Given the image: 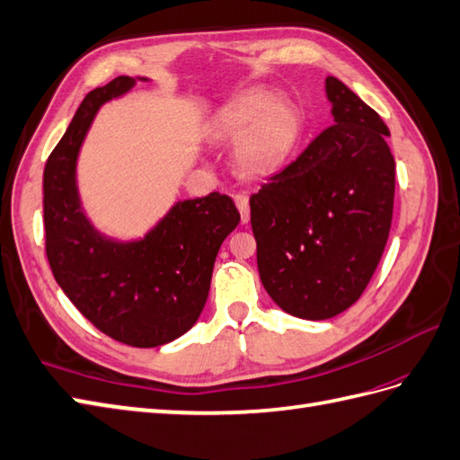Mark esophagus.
<instances>
[{
	"mask_svg": "<svg viewBox=\"0 0 460 460\" xmlns=\"http://www.w3.org/2000/svg\"><path fill=\"white\" fill-rule=\"evenodd\" d=\"M234 203H236L238 210H240V217H242V224H248L250 222V199L248 195H234Z\"/></svg>",
	"mask_w": 460,
	"mask_h": 460,
	"instance_id": "1",
	"label": "esophagus"
}]
</instances>
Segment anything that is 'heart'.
<instances>
[{
    "label": "heart",
    "mask_w": 460,
    "mask_h": 460,
    "mask_svg": "<svg viewBox=\"0 0 460 460\" xmlns=\"http://www.w3.org/2000/svg\"><path fill=\"white\" fill-rule=\"evenodd\" d=\"M212 134L222 142H236L234 164L248 177L277 172L298 137V115L287 101L267 89H248L218 111Z\"/></svg>",
    "instance_id": "obj_1"
}]
</instances>
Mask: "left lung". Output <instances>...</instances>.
<instances>
[{
  "label": "left lung",
  "mask_w": 460,
  "mask_h": 460,
  "mask_svg": "<svg viewBox=\"0 0 460 460\" xmlns=\"http://www.w3.org/2000/svg\"><path fill=\"white\" fill-rule=\"evenodd\" d=\"M333 125L252 195L257 269L287 314L328 320L355 305L383 257L394 207L388 128L338 77Z\"/></svg>",
  "instance_id": "1"
}]
</instances>
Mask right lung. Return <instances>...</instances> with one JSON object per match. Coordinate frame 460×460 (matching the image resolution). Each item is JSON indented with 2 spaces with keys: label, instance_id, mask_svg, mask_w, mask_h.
<instances>
[{
  "label": "right lung",
  "instance_id": "obj_1",
  "mask_svg": "<svg viewBox=\"0 0 460 460\" xmlns=\"http://www.w3.org/2000/svg\"><path fill=\"white\" fill-rule=\"evenodd\" d=\"M137 80L148 77L119 75L77 107L44 167V234L56 283L97 330L132 347H158L195 326L240 212L228 195L210 193L177 200L138 240L120 242L93 226L77 191V155L97 111Z\"/></svg>",
  "mask_w": 460,
  "mask_h": 460
}]
</instances>
